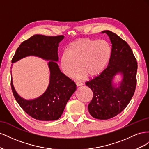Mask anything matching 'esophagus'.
<instances>
[{
  "label": "esophagus",
  "instance_id": "34e87169",
  "mask_svg": "<svg viewBox=\"0 0 149 149\" xmlns=\"http://www.w3.org/2000/svg\"><path fill=\"white\" fill-rule=\"evenodd\" d=\"M76 85L77 86H81L83 85V83L80 81H77L76 83Z\"/></svg>",
  "mask_w": 149,
  "mask_h": 149
}]
</instances>
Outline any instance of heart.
<instances>
[{
    "label": "heart",
    "mask_w": 149,
    "mask_h": 149,
    "mask_svg": "<svg viewBox=\"0 0 149 149\" xmlns=\"http://www.w3.org/2000/svg\"><path fill=\"white\" fill-rule=\"evenodd\" d=\"M60 56V66L69 78L76 75L79 79L100 75L107 66L112 53L111 47L105 40L84 38L71 43Z\"/></svg>",
    "instance_id": "1"
}]
</instances>
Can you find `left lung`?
I'll use <instances>...</instances> for the list:
<instances>
[{"instance_id":"1","label":"left lung","mask_w":149,"mask_h":149,"mask_svg":"<svg viewBox=\"0 0 149 149\" xmlns=\"http://www.w3.org/2000/svg\"><path fill=\"white\" fill-rule=\"evenodd\" d=\"M109 37L112 53L107 67L96 78L86 83L93 93L88 105L93 118L106 120L114 118L129 104L137 84V62L127 43L109 30L102 31ZM118 72L123 74L119 88L112 84V79Z\"/></svg>"}]
</instances>
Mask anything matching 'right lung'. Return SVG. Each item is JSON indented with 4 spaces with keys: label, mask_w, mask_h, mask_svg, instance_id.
Masks as SVG:
<instances>
[{
    "label": "right lung",
    "mask_w": 149,
    "mask_h": 149,
    "mask_svg": "<svg viewBox=\"0 0 149 149\" xmlns=\"http://www.w3.org/2000/svg\"><path fill=\"white\" fill-rule=\"evenodd\" d=\"M63 35L45 36L35 35L22 42L17 48L12 63L29 55L37 56L48 63L50 79L48 87L42 96L27 101L20 97L13 88L12 93L20 106L26 114L38 120L49 121L59 119L63 112L67 102L76 91V84L60 71L56 63L58 60V47Z\"/></svg>",
    "instance_id": "1"
}]
</instances>
